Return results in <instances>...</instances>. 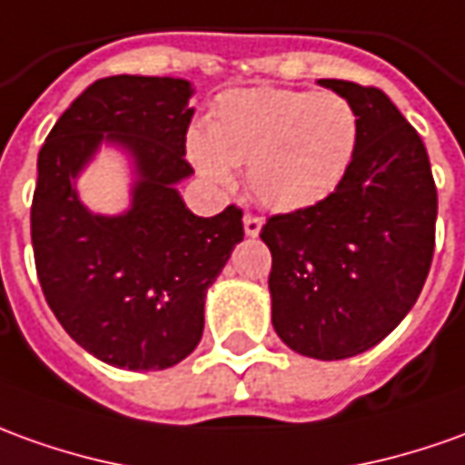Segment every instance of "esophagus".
Instances as JSON below:
<instances>
[{
  "label": "esophagus",
  "instance_id": "1",
  "mask_svg": "<svg viewBox=\"0 0 465 465\" xmlns=\"http://www.w3.org/2000/svg\"><path fill=\"white\" fill-rule=\"evenodd\" d=\"M242 227H245V235H248V238H255V235L261 232V227H263V220L255 217V214H245V217H242Z\"/></svg>",
  "mask_w": 465,
  "mask_h": 465
}]
</instances>
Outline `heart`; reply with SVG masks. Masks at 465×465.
Masks as SVG:
<instances>
[{
	"label": "heart",
	"instance_id": "1",
	"mask_svg": "<svg viewBox=\"0 0 465 465\" xmlns=\"http://www.w3.org/2000/svg\"><path fill=\"white\" fill-rule=\"evenodd\" d=\"M360 143L354 105L336 93L238 88L217 98L204 134L187 141L202 177L230 187L248 164L252 194L275 213H301L331 197Z\"/></svg>",
	"mask_w": 465,
	"mask_h": 465
}]
</instances>
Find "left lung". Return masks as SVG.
Segmentation results:
<instances>
[{
  "instance_id": "8db88e82",
  "label": "left lung",
  "mask_w": 465,
  "mask_h": 465,
  "mask_svg": "<svg viewBox=\"0 0 465 465\" xmlns=\"http://www.w3.org/2000/svg\"><path fill=\"white\" fill-rule=\"evenodd\" d=\"M354 105L360 143L339 190L261 230L273 255L271 319L281 341L313 360L380 344L420 296L435 248L438 192L425 143L377 88L319 80Z\"/></svg>"
}]
</instances>
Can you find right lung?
Wrapping results in <instances>:
<instances>
[{
	"instance_id": "right-lung-1",
	"label": "right lung",
	"mask_w": 465,
	"mask_h": 465,
	"mask_svg": "<svg viewBox=\"0 0 465 465\" xmlns=\"http://www.w3.org/2000/svg\"><path fill=\"white\" fill-rule=\"evenodd\" d=\"M184 78L114 75L70 104L37 156L32 248L47 306L80 347L118 370L174 367L197 349L207 288L242 240V213L200 217L177 184L194 116ZM130 164V207L93 213L77 179L100 149Z\"/></svg>"
}]
</instances>
